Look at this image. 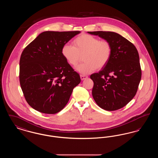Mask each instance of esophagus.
Returning a JSON list of instances; mask_svg holds the SVG:
<instances>
[{
	"instance_id": "esophagus-1",
	"label": "esophagus",
	"mask_w": 158,
	"mask_h": 158,
	"mask_svg": "<svg viewBox=\"0 0 158 158\" xmlns=\"http://www.w3.org/2000/svg\"><path fill=\"white\" fill-rule=\"evenodd\" d=\"M80 76H81V80H82V81L84 80V79H86V78H88V76H87L82 75H81Z\"/></svg>"
}]
</instances>
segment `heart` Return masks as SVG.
<instances>
[{"instance_id":"obj_1","label":"heart","mask_w":158,"mask_h":158,"mask_svg":"<svg viewBox=\"0 0 158 158\" xmlns=\"http://www.w3.org/2000/svg\"><path fill=\"white\" fill-rule=\"evenodd\" d=\"M73 44L66 43L63 45L61 54L72 66H76L82 56L84 62L76 70L83 75L88 74L95 69L104 68L111 56V44L106 40H100L91 35H80L73 41Z\"/></svg>"}]
</instances>
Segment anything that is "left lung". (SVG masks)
<instances>
[{"label": "left lung", "mask_w": 158, "mask_h": 158, "mask_svg": "<svg viewBox=\"0 0 158 158\" xmlns=\"http://www.w3.org/2000/svg\"><path fill=\"white\" fill-rule=\"evenodd\" d=\"M108 41L111 56L98 73L90 76L94 82L92 97L106 111H115L134 98L141 80L139 56L135 46L121 35L110 31L88 32Z\"/></svg>", "instance_id": "left-lung-1"}]
</instances>
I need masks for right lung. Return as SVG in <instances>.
Segmentation results:
<instances>
[{"label":"right lung","instance_id":"right-lung-1","mask_svg":"<svg viewBox=\"0 0 158 158\" xmlns=\"http://www.w3.org/2000/svg\"><path fill=\"white\" fill-rule=\"evenodd\" d=\"M81 31H44L27 45L19 61V81L27 102L40 113H59L81 82L61 48Z\"/></svg>","mask_w":158,"mask_h":158}]
</instances>
